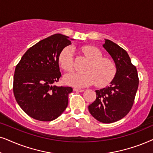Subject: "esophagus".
Masks as SVG:
<instances>
[{"mask_svg":"<svg viewBox=\"0 0 153 153\" xmlns=\"http://www.w3.org/2000/svg\"><path fill=\"white\" fill-rule=\"evenodd\" d=\"M73 90L75 91H79V92H82V91H84V89H78V88H73Z\"/></svg>","mask_w":153,"mask_h":153,"instance_id":"34e87169","label":"esophagus"}]
</instances>
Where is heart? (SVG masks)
<instances>
[{
	"label": "heart",
	"instance_id": "heart-1",
	"mask_svg": "<svg viewBox=\"0 0 153 153\" xmlns=\"http://www.w3.org/2000/svg\"><path fill=\"white\" fill-rule=\"evenodd\" d=\"M85 55L90 60L85 68L86 72H72L64 76L66 85L75 87H85L96 82L98 87H103L113 80L115 75L113 62L107 58H103L102 53L94 46H85L82 48ZM73 50L71 46L64 48L59 56V64L65 71H71L73 68Z\"/></svg>",
	"mask_w": 153,
	"mask_h": 153
}]
</instances>
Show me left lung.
<instances>
[{
	"label": "left lung",
	"mask_w": 153,
	"mask_h": 153,
	"mask_svg": "<svg viewBox=\"0 0 153 153\" xmlns=\"http://www.w3.org/2000/svg\"><path fill=\"white\" fill-rule=\"evenodd\" d=\"M103 47L115 62L116 73L109 86L96 90L97 99L88 109L98 121L112 123L121 120L130 111L139 80L136 66L123 48L108 39H105Z\"/></svg>",
	"instance_id": "8db88e82"
}]
</instances>
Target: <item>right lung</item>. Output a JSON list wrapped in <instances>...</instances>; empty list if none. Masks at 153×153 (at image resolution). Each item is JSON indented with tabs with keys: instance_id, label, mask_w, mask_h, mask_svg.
<instances>
[{
	"instance_id": "add662e5",
	"label": "right lung",
	"mask_w": 153,
	"mask_h": 153,
	"mask_svg": "<svg viewBox=\"0 0 153 153\" xmlns=\"http://www.w3.org/2000/svg\"><path fill=\"white\" fill-rule=\"evenodd\" d=\"M71 44L68 36L54 34L28 49L16 66L14 95L21 108L30 117L52 121L66 110L73 89L58 87L54 83L62 76L59 56Z\"/></svg>"
}]
</instances>
